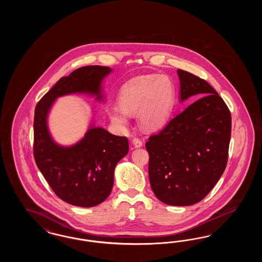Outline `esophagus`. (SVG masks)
Returning a JSON list of instances; mask_svg holds the SVG:
<instances>
[{"mask_svg": "<svg viewBox=\"0 0 262 262\" xmlns=\"http://www.w3.org/2000/svg\"><path fill=\"white\" fill-rule=\"evenodd\" d=\"M133 144H134V146L136 147V148H140L141 146H142V141L140 140V139H138L137 137H135L134 139H133Z\"/></svg>", "mask_w": 262, "mask_h": 262, "instance_id": "esophagus-1", "label": "esophagus"}]
</instances>
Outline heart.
Wrapping results in <instances>:
<instances>
[{"mask_svg":"<svg viewBox=\"0 0 262 262\" xmlns=\"http://www.w3.org/2000/svg\"><path fill=\"white\" fill-rule=\"evenodd\" d=\"M174 88L166 75H140L126 81L119 93L121 107L113 106L109 117L119 127L128 125L129 116L137 114L141 126L157 130L167 124L173 110Z\"/></svg>","mask_w":262,"mask_h":262,"instance_id":"heart-1","label":"heart"}]
</instances>
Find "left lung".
<instances>
[{"mask_svg":"<svg viewBox=\"0 0 262 262\" xmlns=\"http://www.w3.org/2000/svg\"><path fill=\"white\" fill-rule=\"evenodd\" d=\"M179 99H200L172 119L145 143L150 186L166 204L188 206L203 200L217 184L228 161L231 113L204 79L178 70Z\"/></svg>","mask_w":262,"mask_h":262,"instance_id":"1","label":"left lung"}]
</instances>
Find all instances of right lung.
Instances as JSON below:
<instances>
[{"label": "right lung", "instance_id": "right-lung-1", "mask_svg": "<svg viewBox=\"0 0 262 262\" xmlns=\"http://www.w3.org/2000/svg\"><path fill=\"white\" fill-rule=\"evenodd\" d=\"M111 73L109 67L79 68L62 77L35 108L33 151L38 169L54 192L75 206L93 207L110 195L115 168L127 154L128 140L96 126L92 117L84 137L75 144L62 145L51 135L48 117L62 96L84 94L103 103V81Z\"/></svg>", "mask_w": 262, "mask_h": 262}]
</instances>
